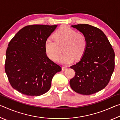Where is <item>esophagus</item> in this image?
Instances as JSON below:
<instances>
[{
    "instance_id": "esophagus-1",
    "label": "esophagus",
    "mask_w": 120,
    "mask_h": 120,
    "mask_svg": "<svg viewBox=\"0 0 120 120\" xmlns=\"http://www.w3.org/2000/svg\"><path fill=\"white\" fill-rule=\"evenodd\" d=\"M68 68L67 67H62V70L63 71H64V70H66Z\"/></svg>"
}]
</instances>
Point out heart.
Masks as SVG:
<instances>
[{"mask_svg":"<svg viewBox=\"0 0 120 120\" xmlns=\"http://www.w3.org/2000/svg\"><path fill=\"white\" fill-rule=\"evenodd\" d=\"M53 40L48 38L44 43L46 55L50 59L56 60L61 53H64L57 60L62 64L74 62L75 58L80 60L84 55L87 48V40L84 34L78 33L68 26H63L53 34Z\"/></svg>","mask_w":120,"mask_h":120,"instance_id":"1","label":"heart"}]
</instances>
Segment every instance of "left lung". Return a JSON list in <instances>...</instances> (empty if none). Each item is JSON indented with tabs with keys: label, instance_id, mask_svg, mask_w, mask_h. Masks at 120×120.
<instances>
[{
	"label": "left lung",
	"instance_id": "1",
	"mask_svg": "<svg viewBox=\"0 0 120 120\" xmlns=\"http://www.w3.org/2000/svg\"><path fill=\"white\" fill-rule=\"evenodd\" d=\"M86 36L87 48L79 61L70 68L75 76L70 80L75 92L89 95L101 91L109 82L114 69V51L100 29L88 24L71 25Z\"/></svg>",
	"mask_w": 120,
	"mask_h": 120
}]
</instances>
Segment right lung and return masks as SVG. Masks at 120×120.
Segmentation results:
<instances>
[{
    "label": "right lung",
    "instance_id": "add662e5",
    "mask_svg": "<svg viewBox=\"0 0 120 120\" xmlns=\"http://www.w3.org/2000/svg\"><path fill=\"white\" fill-rule=\"evenodd\" d=\"M58 25H32L22 28L12 38L6 53L5 72L14 89L38 96L49 90L61 68L46 56V40Z\"/></svg>",
    "mask_w": 120,
    "mask_h": 120
}]
</instances>
